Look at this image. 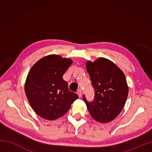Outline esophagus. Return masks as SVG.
<instances>
[{"label": "esophagus", "mask_w": 152, "mask_h": 152, "mask_svg": "<svg viewBox=\"0 0 152 152\" xmlns=\"http://www.w3.org/2000/svg\"><path fill=\"white\" fill-rule=\"evenodd\" d=\"M77 94H78L79 97H81L82 96V90L78 89V91H77Z\"/></svg>", "instance_id": "34e87169"}]
</instances>
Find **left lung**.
Segmentation results:
<instances>
[{
  "instance_id": "left-lung-1",
  "label": "left lung",
  "mask_w": 152,
  "mask_h": 152,
  "mask_svg": "<svg viewBox=\"0 0 152 152\" xmlns=\"http://www.w3.org/2000/svg\"><path fill=\"white\" fill-rule=\"evenodd\" d=\"M95 91L91 102L84 101L91 117L99 123H109L115 119L124 107L129 92L124 73L109 60L99 58L93 62L86 63Z\"/></svg>"
}]
</instances>
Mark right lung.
Returning <instances> with one entry per match:
<instances>
[{
	"mask_svg": "<svg viewBox=\"0 0 152 152\" xmlns=\"http://www.w3.org/2000/svg\"><path fill=\"white\" fill-rule=\"evenodd\" d=\"M72 60L56 54L46 56L32 66L25 83V92L33 110L52 121L65 115L78 94L69 91L62 76Z\"/></svg>",
	"mask_w": 152,
	"mask_h": 152,
	"instance_id": "1",
	"label": "right lung"
}]
</instances>
